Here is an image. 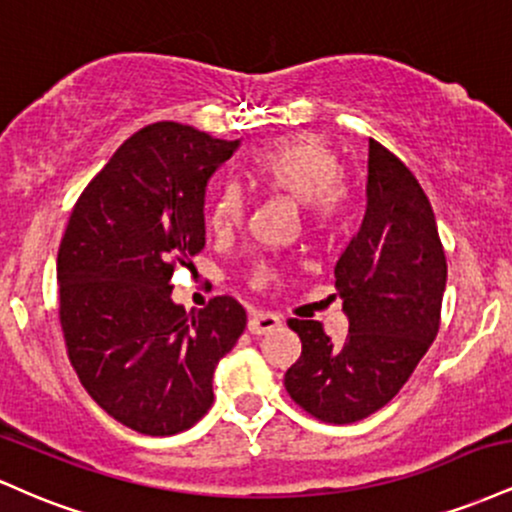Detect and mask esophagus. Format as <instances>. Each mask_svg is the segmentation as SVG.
<instances>
[{"label":"esophagus","instance_id":"1","mask_svg":"<svg viewBox=\"0 0 512 512\" xmlns=\"http://www.w3.org/2000/svg\"><path fill=\"white\" fill-rule=\"evenodd\" d=\"M281 327V317L274 313H252L248 320V330L252 334H267Z\"/></svg>","mask_w":512,"mask_h":512}]
</instances>
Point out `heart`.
Returning <instances> with one entry per match:
<instances>
[{
  "label": "heart",
  "instance_id": "1",
  "mask_svg": "<svg viewBox=\"0 0 512 512\" xmlns=\"http://www.w3.org/2000/svg\"><path fill=\"white\" fill-rule=\"evenodd\" d=\"M252 180L264 192L303 204L308 216L320 226L330 223L346 204V187L339 173V158L332 146L317 134L303 132L276 139L252 158ZM245 197L238 185H223L209 202V228L228 236L243 223ZM269 272L255 276V284H267Z\"/></svg>",
  "mask_w": 512,
  "mask_h": 512
}]
</instances>
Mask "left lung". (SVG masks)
<instances>
[{
	"label": "left lung",
	"instance_id": "obj_1",
	"mask_svg": "<svg viewBox=\"0 0 512 512\" xmlns=\"http://www.w3.org/2000/svg\"><path fill=\"white\" fill-rule=\"evenodd\" d=\"M349 334L334 344L317 320H289L303 351L286 370L293 402L327 424L385 407L440 327L448 264L431 202L395 154L368 142L366 214L334 267Z\"/></svg>",
	"mask_w": 512,
	"mask_h": 512
}]
</instances>
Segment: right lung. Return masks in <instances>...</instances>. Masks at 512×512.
Segmentation results:
<instances>
[{"mask_svg": "<svg viewBox=\"0 0 512 512\" xmlns=\"http://www.w3.org/2000/svg\"><path fill=\"white\" fill-rule=\"evenodd\" d=\"M240 142L180 122L127 139L74 204L57 252L69 361L101 409L144 436L187 431L214 402V370L245 330L236 298L173 303L175 264L207 243V182Z\"/></svg>", "mask_w": 512, "mask_h": 512, "instance_id": "obj_1", "label": "right lung"}]
</instances>
